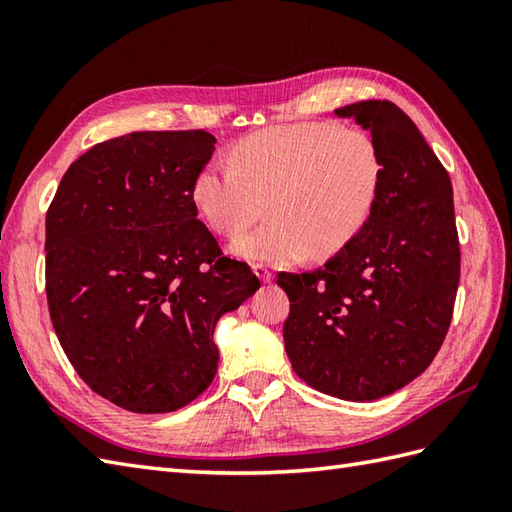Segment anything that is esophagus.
I'll return each instance as SVG.
<instances>
[{
    "instance_id": "obj_1",
    "label": "esophagus",
    "mask_w": 512,
    "mask_h": 512,
    "mask_svg": "<svg viewBox=\"0 0 512 512\" xmlns=\"http://www.w3.org/2000/svg\"><path fill=\"white\" fill-rule=\"evenodd\" d=\"M253 273L264 281V284H270L273 281V270H270L266 264H255L253 266Z\"/></svg>"
}]
</instances>
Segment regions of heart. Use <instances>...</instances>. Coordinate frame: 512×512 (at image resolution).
<instances>
[{
    "label": "heart",
    "mask_w": 512,
    "mask_h": 512,
    "mask_svg": "<svg viewBox=\"0 0 512 512\" xmlns=\"http://www.w3.org/2000/svg\"><path fill=\"white\" fill-rule=\"evenodd\" d=\"M385 180L376 140L363 129L310 121L248 134L233 160H211L195 173L193 202L217 233L254 219L266 197L271 220L237 234L228 250L255 264L328 259L374 213Z\"/></svg>",
    "instance_id": "heart-1"
}]
</instances>
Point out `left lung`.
I'll list each match as a JSON object with an SVG mask.
<instances>
[{
	"instance_id": "1",
	"label": "left lung",
	"mask_w": 512,
	"mask_h": 512,
	"mask_svg": "<svg viewBox=\"0 0 512 512\" xmlns=\"http://www.w3.org/2000/svg\"><path fill=\"white\" fill-rule=\"evenodd\" d=\"M380 147L385 180L374 213L310 273H279L290 299L286 354L323 394L365 402L394 394L436 358L460 284V242L447 169L391 101L334 110Z\"/></svg>"
}]
</instances>
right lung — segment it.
<instances>
[{"mask_svg":"<svg viewBox=\"0 0 512 512\" xmlns=\"http://www.w3.org/2000/svg\"><path fill=\"white\" fill-rule=\"evenodd\" d=\"M215 136L132 132L65 171L46 215V295L65 356L134 413L176 411L217 372L215 323L259 279L198 220L193 178Z\"/></svg>","mask_w":512,"mask_h":512,"instance_id":"obj_1","label":"right lung"}]
</instances>
